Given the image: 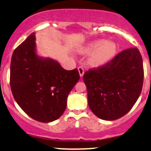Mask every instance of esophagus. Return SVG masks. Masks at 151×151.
<instances>
[{
    "label": "esophagus",
    "instance_id": "obj_1",
    "mask_svg": "<svg viewBox=\"0 0 151 151\" xmlns=\"http://www.w3.org/2000/svg\"><path fill=\"white\" fill-rule=\"evenodd\" d=\"M78 72H79V74H80L81 77H83V74H84V70H83V67H81V66L78 67Z\"/></svg>",
    "mask_w": 151,
    "mask_h": 151
}]
</instances>
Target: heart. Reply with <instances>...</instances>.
<instances>
[{
    "mask_svg": "<svg viewBox=\"0 0 151 151\" xmlns=\"http://www.w3.org/2000/svg\"><path fill=\"white\" fill-rule=\"evenodd\" d=\"M82 54H89L88 63L91 67H99L109 62L116 52V46L105 40H97L87 43L80 50Z\"/></svg>",
    "mask_w": 151,
    "mask_h": 151,
    "instance_id": "heart-1",
    "label": "heart"
}]
</instances>
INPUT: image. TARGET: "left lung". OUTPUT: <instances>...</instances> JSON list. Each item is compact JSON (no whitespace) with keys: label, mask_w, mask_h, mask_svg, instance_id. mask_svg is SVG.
<instances>
[{"label":"left lung","mask_w":151,"mask_h":151,"mask_svg":"<svg viewBox=\"0 0 151 151\" xmlns=\"http://www.w3.org/2000/svg\"><path fill=\"white\" fill-rule=\"evenodd\" d=\"M88 104L95 116L113 121L127 114L140 95L144 79L137 48L125 49L106 64L84 73Z\"/></svg>","instance_id":"obj_1"}]
</instances>
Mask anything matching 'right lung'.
Masks as SVG:
<instances>
[{
	"label": "right lung",
	"mask_w": 151,
	"mask_h": 151,
	"mask_svg": "<svg viewBox=\"0 0 151 151\" xmlns=\"http://www.w3.org/2000/svg\"><path fill=\"white\" fill-rule=\"evenodd\" d=\"M32 33L12 54L10 86L16 102L27 115L48 123L63 114L68 96L80 79L78 70H67L52 59L35 54Z\"/></svg>",
	"instance_id": "add662e5"
}]
</instances>
